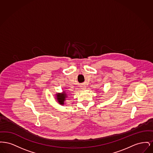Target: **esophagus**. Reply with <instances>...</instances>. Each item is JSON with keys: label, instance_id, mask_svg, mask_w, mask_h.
Masks as SVG:
<instances>
[{"label": "esophagus", "instance_id": "obj_1", "mask_svg": "<svg viewBox=\"0 0 153 153\" xmlns=\"http://www.w3.org/2000/svg\"><path fill=\"white\" fill-rule=\"evenodd\" d=\"M81 88H82V89H86V87L85 86H82V87H81Z\"/></svg>", "mask_w": 153, "mask_h": 153}]
</instances>
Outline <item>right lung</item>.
I'll use <instances>...</instances> for the list:
<instances>
[{
  "mask_svg": "<svg viewBox=\"0 0 153 153\" xmlns=\"http://www.w3.org/2000/svg\"><path fill=\"white\" fill-rule=\"evenodd\" d=\"M66 97V94H58L57 95V99L58 100V102L61 105H63L64 104V100Z\"/></svg>",
  "mask_w": 153,
  "mask_h": 153,
  "instance_id": "1",
  "label": "right lung"
}]
</instances>
